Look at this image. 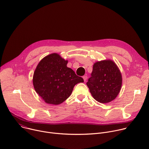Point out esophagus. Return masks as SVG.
<instances>
[{
    "label": "esophagus",
    "instance_id": "1",
    "mask_svg": "<svg viewBox=\"0 0 149 149\" xmlns=\"http://www.w3.org/2000/svg\"><path fill=\"white\" fill-rule=\"evenodd\" d=\"M83 79H84V81L86 82V81H87V75H84V76H83Z\"/></svg>",
    "mask_w": 149,
    "mask_h": 149
}]
</instances>
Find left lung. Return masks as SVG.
I'll return each instance as SVG.
<instances>
[{
	"label": "left lung",
	"mask_w": 149,
	"mask_h": 149,
	"mask_svg": "<svg viewBox=\"0 0 149 149\" xmlns=\"http://www.w3.org/2000/svg\"><path fill=\"white\" fill-rule=\"evenodd\" d=\"M87 85L93 98L101 103H108L118 95L122 85L121 72L111 60L95 62Z\"/></svg>",
	"instance_id": "8db88e82"
}]
</instances>
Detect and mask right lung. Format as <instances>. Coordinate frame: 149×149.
Instances as JSON below:
<instances>
[{"mask_svg":"<svg viewBox=\"0 0 149 149\" xmlns=\"http://www.w3.org/2000/svg\"><path fill=\"white\" fill-rule=\"evenodd\" d=\"M68 61L58 54L42 59L34 72L33 84L36 93L48 104L58 105L71 94L75 85L84 82L81 77L67 67Z\"/></svg>","mask_w":149,"mask_h":149,"instance_id":"right-lung-1","label":"right lung"}]
</instances>
